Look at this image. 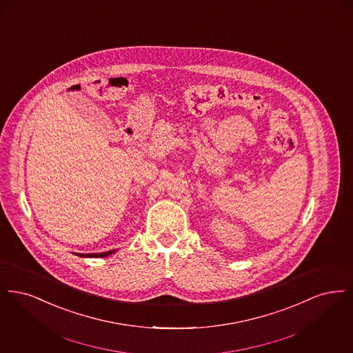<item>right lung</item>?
<instances>
[{
    "instance_id": "1",
    "label": "right lung",
    "mask_w": 353,
    "mask_h": 353,
    "mask_svg": "<svg viewBox=\"0 0 353 353\" xmlns=\"http://www.w3.org/2000/svg\"><path fill=\"white\" fill-rule=\"evenodd\" d=\"M117 252V250H110V252H95V254H78L79 256H88V258H104V256H108V255H111V254H114V252Z\"/></svg>"
}]
</instances>
